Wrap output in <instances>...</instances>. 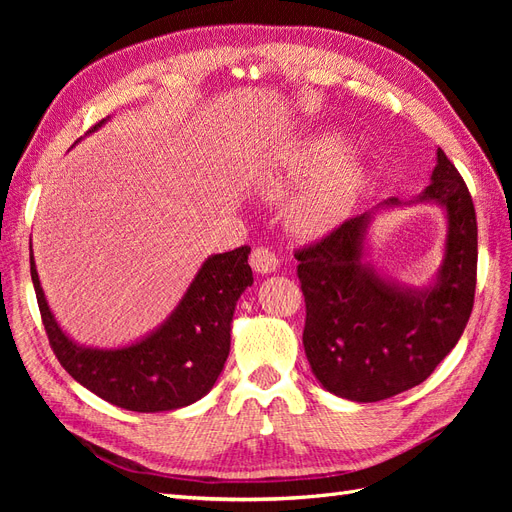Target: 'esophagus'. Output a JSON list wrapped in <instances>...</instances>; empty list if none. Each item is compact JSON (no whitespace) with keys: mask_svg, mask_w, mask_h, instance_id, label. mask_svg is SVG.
<instances>
[{"mask_svg":"<svg viewBox=\"0 0 512 512\" xmlns=\"http://www.w3.org/2000/svg\"><path fill=\"white\" fill-rule=\"evenodd\" d=\"M250 265L256 273H271L277 269V256L275 252H271L269 247H254V252L250 254Z\"/></svg>","mask_w":512,"mask_h":512,"instance_id":"1","label":"esophagus"}]
</instances>
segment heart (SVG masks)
I'll return each mask as SVG.
<instances>
[{"instance_id": "heart-1", "label": "heart", "mask_w": 512, "mask_h": 512, "mask_svg": "<svg viewBox=\"0 0 512 512\" xmlns=\"http://www.w3.org/2000/svg\"><path fill=\"white\" fill-rule=\"evenodd\" d=\"M346 141L337 134H320L307 143L301 158L284 183L273 192H284L292 183L318 179L292 209V224L305 235H318L331 228L350 207L361 183V168L344 156Z\"/></svg>"}]
</instances>
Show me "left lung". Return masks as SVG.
Here are the masks:
<instances>
[{"instance_id":"obj_1","label":"left lung","mask_w":512,"mask_h":512,"mask_svg":"<svg viewBox=\"0 0 512 512\" xmlns=\"http://www.w3.org/2000/svg\"><path fill=\"white\" fill-rule=\"evenodd\" d=\"M421 200L444 205L448 215L444 265L427 290L397 288L363 267L369 215L350 218L294 252L307 361L324 389L339 397L367 404L412 389L466 329L476 290V213L466 181L442 149Z\"/></svg>"}]
</instances>
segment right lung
Wrapping results in <instances>:
<instances>
[{"mask_svg": "<svg viewBox=\"0 0 512 512\" xmlns=\"http://www.w3.org/2000/svg\"><path fill=\"white\" fill-rule=\"evenodd\" d=\"M102 123L104 119L89 132ZM247 254L250 247L241 245L205 260L162 327L143 342L119 350L83 348L66 337L46 305L32 254L29 265L44 331L61 367L117 408L166 412L194 404L222 374L230 352L232 314L241 292L254 282Z\"/></svg>", "mask_w": 512, "mask_h": 512, "instance_id": "obj_1", "label": "right lung"}]
</instances>
